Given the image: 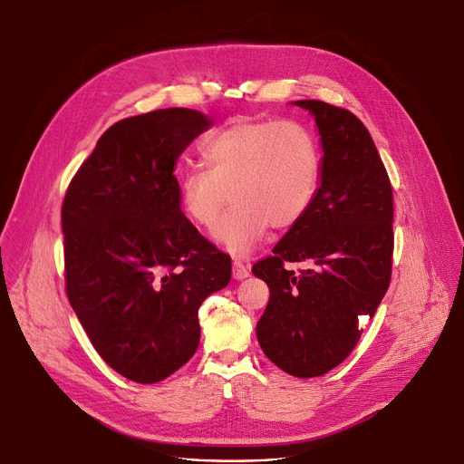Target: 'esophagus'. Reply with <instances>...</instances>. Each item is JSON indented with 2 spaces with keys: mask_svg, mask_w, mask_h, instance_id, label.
<instances>
[{
  "mask_svg": "<svg viewBox=\"0 0 464 464\" xmlns=\"http://www.w3.org/2000/svg\"><path fill=\"white\" fill-rule=\"evenodd\" d=\"M233 277H235L237 281H242V279L249 277L247 266H244V264H242L240 260H235V262H233Z\"/></svg>",
  "mask_w": 464,
  "mask_h": 464,
  "instance_id": "1",
  "label": "esophagus"
}]
</instances>
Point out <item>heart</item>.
Segmentation results:
<instances>
[{
	"label": "heart",
	"instance_id": "b5f03b06",
	"mask_svg": "<svg viewBox=\"0 0 464 464\" xmlns=\"http://www.w3.org/2000/svg\"><path fill=\"white\" fill-rule=\"evenodd\" d=\"M208 170L178 174L181 211L198 226H211L229 200L235 204L213 229V238L235 256H247L268 227L290 229L310 211L321 185V150L299 122L238 119L202 145Z\"/></svg>",
	"mask_w": 464,
	"mask_h": 464
}]
</instances>
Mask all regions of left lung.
I'll return each mask as SVG.
<instances>
[{
    "label": "left lung",
    "instance_id": "left-lung-1",
    "mask_svg": "<svg viewBox=\"0 0 464 464\" xmlns=\"http://www.w3.org/2000/svg\"><path fill=\"white\" fill-rule=\"evenodd\" d=\"M306 110L321 141V185L306 217L256 262L253 276L270 288L256 340L279 369L314 378L340 365L356 347L362 319L374 315L391 279L392 190L363 122L323 101ZM310 259L295 276L285 261Z\"/></svg>",
    "mask_w": 464,
    "mask_h": 464
}]
</instances>
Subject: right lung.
<instances>
[{"mask_svg":"<svg viewBox=\"0 0 464 464\" xmlns=\"http://www.w3.org/2000/svg\"><path fill=\"white\" fill-rule=\"evenodd\" d=\"M213 119L167 108L110 126L62 206L65 290L101 358L156 383L200 343L198 308L227 286L231 258L181 213L176 161Z\"/></svg>","mask_w":464,"mask_h":464,"instance_id":"add662e5","label":"right lung"}]
</instances>
